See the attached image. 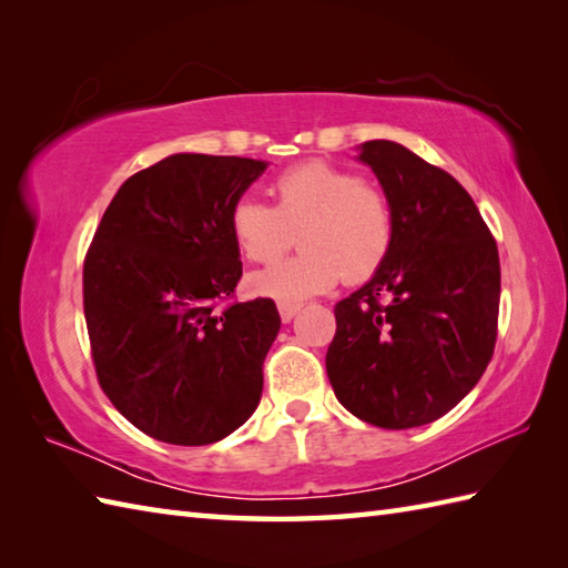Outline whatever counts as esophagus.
I'll use <instances>...</instances> for the list:
<instances>
[{"label":"esophagus","mask_w":568,"mask_h":568,"mask_svg":"<svg viewBox=\"0 0 568 568\" xmlns=\"http://www.w3.org/2000/svg\"><path fill=\"white\" fill-rule=\"evenodd\" d=\"M277 312H281L283 322H291L300 312V305L297 303H277Z\"/></svg>","instance_id":"1"}]
</instances>
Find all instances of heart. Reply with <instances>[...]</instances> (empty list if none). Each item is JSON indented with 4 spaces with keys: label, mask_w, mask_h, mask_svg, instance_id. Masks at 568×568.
Masks as SVG:
<instances>
[{
    "label": "heart",
    "mask_w": 568,
    "mask_h": 568,
    "mask_svg": "<svg viewBox=\"0 0 568 568\" xmlns=\"http://www.w3.org/2000/svg\"><path fill=\"white\" fill-rule=\"evenodd\" d=\"M273 207L239 197L229 210V234L241 256L271 263L293 246V258L248 277L256 295L295 303L344 281L378 273L395 241V216L385 192L348 168L303 161L271 183Z\"/></svg>",
    "instance_id": "b5f03b06"
}]
</instances>
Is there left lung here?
Instances as JSON below:
<instances>
[{"label":"left lung","mask_w":568,"mask_h":568,"mask_svg":"<svg viewBox=\"0 0 568 568\" xmlns=\"http://www.w3.org/2000/svg\"><path fill=\"white\" fill-rule=\"evenodd\" d=\"M395 216L388 258L336 303L327 376L348 413L381 429L422 427L484 376L498 339L500 258L476 202L395 141H366Z\"/></svg>","instance_id":"8db88e82"}]
</instances>
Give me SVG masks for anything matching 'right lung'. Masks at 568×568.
Wrapping results in <instances>:
<instances>
[{"mask_svg":"<svg viewBox=\"0 0 568 568\" xmlns=\"http://www.w3.org/2000/svg\"><path fill=\"white\" fill-rule=\"evenodd\" d=\"M263 171L239 155H168L119 187L84 256L98 381L159 442H220L261 400L281 315L271 297L234 300L241 261L229 210Z\"/></svg>","mask_w":568,"mask_h":568,"instance_id":"obj_1","label":"right lung"}]
</instances>
